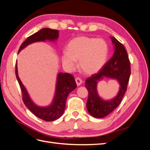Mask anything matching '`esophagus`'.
Wrapping results in <instances>:
<instances>
[{
  "label": "esophagus",
  "mask_w": 150,
  "mask_h": 150,
  "mask_svg": "<svg viewBox=\"0 0 150 150\" xmlns=\"http://www.w3.org/2000/svg\"><path fill=\"white\" fill-rule=\"evenodd\" d=\"M75 81H76V84H77V86H80L81 84H82V83H83L82 80H81V79L79 78H76L75 79Z\"/></svg>",
  "instance_id": "34e87169"
}]
</instances>
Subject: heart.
Masks as SVG:
<instances>
[{
    "label": "heart",
    "instance_id": "obj_1",
    "mask_svg": "<svg viewBox=\"0 0 150 150\" xmlns=\"http://www.w3.org/2000/svg\"><path fill=\"white\" fill-rule=\"evenodd\" d=\"M109 47L105 40L87 36L72 39L62 54V62L67 69L74 71L79 60V67L83 73L92 75L100 71L106 62Z\"/></svg>",
    "mask_w": 150,
    "mask_h": 150
}]
</instances>
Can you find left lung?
Returning a JSON list of instances; mask_svg holds the SVG:
<instances>
[{"mask_svg":"<svg viewBox=\"0 0 150 150\" xmlns=\"http://www.w3.org/2000/svg\"><path fill=\"white\" fill-rule=\"evenodd\" d=\"M114 45V54L102 69L86 80L85 86L89 92L86 108L89 114L96 118L106 116L120 104L129 82L131 74L130 62L125 47L115 37H111ZM104 76L116 79L120 85L119 91L110 100H103L99 97L97 84Z\"/></svg>","mask_w":150,"mask_h":150,"instance_id":"obj_1","label":"left lung"}]
</instances>
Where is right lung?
Listing matches in <instances>:
<instances>
[{"instance_id":"obj_1","label":"right lung","mask_w":150,"mask_h":150,"mask_svg":"<svg viewBox=\"0 0 150 150\" xmlns=\"http://www.w3.org/2000/svg\"><path fill=\"white\" fill-rule=\"evenodd\" d=\"M59 37L57 30L49 28H43L41 30L31 35L27 38L21 44L18 53L24 49L28 45L40 41H55ZM16 76L19 83L22 93V99L25 105L33 114L39 118L47 121L56 120L62 115L66 107V102L69 94L77 87L74 78L69 73L59 72L57 76L55 94H54L52 103L48 106L40 107L36 105L31 100L25 88L18 76L17 62L16 64Z\"/></svg>"}]
</instances>
